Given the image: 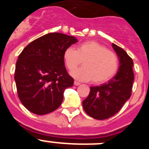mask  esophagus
I'll use <instances>...</instances> for the list:
<instances>
[{
	"instance_id": "esophagus-1",
	"label": "esophagus",
	"mask_w": 149,
	"mask_h": 149,
	"mask_svg": "<svg viewBox=\"0 0 149 149\" xmlns=\"http://www.w3.org/2000/svg\"><path fill=\"white\" fill-rule=\"evenodd\" d=\"M74 84L75 86H79V85L81 84V83L78 82V81H74Z\"/></svg>"
}]
</instances>
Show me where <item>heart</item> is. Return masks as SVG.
I'll list each match as a JSON object with an SVG mask.
<instances>
[{
	"instance_id": "b5f03b06",
	"label": "heart",
	"mask_w": 149,
	"mask_h": 149,
	"mask_svg": "<svg viewBox=\"0 0 149 149\" xmlns=\"http://www.w3.org/2000/svg\"><path fill=\"white\" fill-rule=\"evenodd\" d=\"M63 60L69 71L75 69L84 62V67L72 72V75L80 81L101 84L108 81L116 74L119 58L116 54L103 45L87 41L79 45L77 51L68 48L63 53Z\"/></svg>"
}]
</instances>
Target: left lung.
I'll return each instance as SVG.
<instances>
[{
  "mask_svg": "<svg viewBox=\"0 0 149 149\" xmlns=\"http://www.w3.org/2000/svg\"><path fill=\"white\" fill-rule=\"evenodd\" d=\"M112 46L119 59V71L108 83L91 86L89 95L83 101L85 112L98 120L116 115L130 98L132 92L134 80L133 60L122 48L114 43Z\"/></svg>",
  "mask_w": 149,
  "mask_h": 149,
  "instance_id": "left-lung-1",
  "label": "left lung"
}]
</instances>
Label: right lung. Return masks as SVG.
<instances>
[{"label": "right lung", "instance_id": "obj_1", "mask_svg": "<svg viewBox=\"0 0 149 149\" xmlns=\"http://www.w3.org/2000/svg\"><path fill=\"white\" fill-rule=\"evenodd\" d=\"M76 42L74 36L51 33L31 42L19 54L14 78L18 98L29 111L45 115L61 105L64 91L74 84L63 53Z\"/></svg>", "mask_w": 149, "mask_h": 149}]
</instances>
